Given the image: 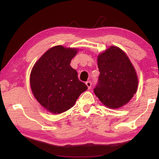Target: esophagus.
Segmentation results:
<instances>
[{
	"label": "esophagus",
	"mask_w": 159,
	"mask_h": 159,
	"mask_svg": "<svg viewBox=\"0 0 159 159\" xmlns=\"http://www.w3.org/2000/svg\"><path fill=\"white\" fill-rule=\"evenodd\" d=\"M86 85L88 86V89H90L91 88V86H92V83H91V81H90V80H88V81H87L85 83Z\"/></svg>",
	"instance_id": "1"
}]
</instances>
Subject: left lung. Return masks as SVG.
Returning a JSON list of instances; mask_svg holds the SVG:
<instances>
[{"instance_id":"obj_1","label":"left lung","mask_w":159,"mask_h":159,"mask_svg":"<svg viewBox=\"0 0 159 159\" xmlns=\"http://www.w3.org/2000/svg\"><path fill=\"white\" fill-rule=\"evenodd\" d=\"M98 82L94 93L104 105L117 109L130 100L138 88L135 70L125 53L116 46L98 56Z\"/></svg>"}]
</instances>
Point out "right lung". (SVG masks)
Listing matches in <instances>:
<instances>
[{"label": "right lung", "mask_w": 159, "mask_h": 159, "mask_svg": "<svg viewBox=\"0 0 159 159\" xmlns=\"http://www.w3.org/2000/svg\"><path fill=\"white\" fill-rule=\"evenodd\" d=\"M76 53V49L57 45L48 50L32 69V93L38 102L53 114L71 108L80 94L88 89L70 66Z\"/></svg>", "instance_id": "obj_1"}]
</instances>
